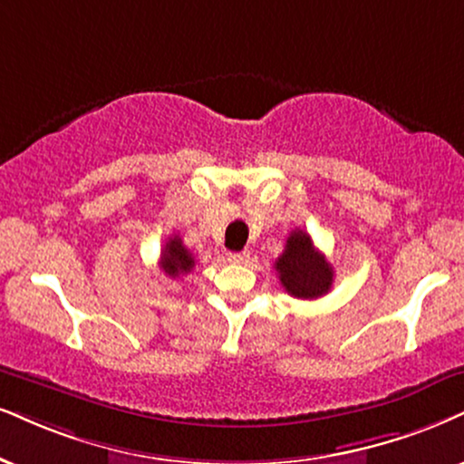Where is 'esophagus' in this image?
Here are the masks:
<instances>
[{
  "label": "esophagus",
  "instance_id": "esophagus-1",
  "mask_svg": "<svg viewBox=\"0 0 464 464\" xmlns=\"http://www.w3.org/2000/svg\"><path fill=\"white\" fill-rule=\"evenodd\" d=\"M227 260H230L232 265H245V262L249 260V251H230V254H227Z\"/></svg>",
  "mask_w": 464,
  "mask_h": 464
}]
</instances>
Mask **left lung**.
Returning a JSON list of instances; mask_svg holds the SVG:
<instances>
[{"label":"left lung","instance_id":"8db88e82","mask_svg":"<svg viewBox=\"0 0 464 464\" xmlns=\"http://www.w3.org/2000/svg\"><path fill=\"white\" fill-rule=\"evenodd\" d=\"M276 271L285 293L296 299H318L334 284V268L303 230L290 234L284 254L276 260Z\"/></svg>","mask_w":464,"mask_h":464}]
</instances>
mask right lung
Instances as JSON below:
<instances>
[{"mask_svg": "<svg viewBox=\"0 0 464 464\" xmlns=\"http://www.w3.org/2000/svg\"><path fill=\"white\" fill-rule=\"evenodd\" d=\"M196 266L191 251H188L179 237H171L161 251V268L165 276L180 277Z\"/></svg>", "mask_w": 464, "mask_h": 464, "instance_id": "1", "label": "right lung"}]
</instances>
